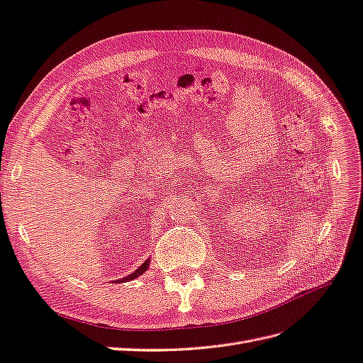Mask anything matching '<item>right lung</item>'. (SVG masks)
I'll return each mask as SVG.
<instances>
[{
  "label": "right lung",
  "instance_id": "add662e5",
  "mask_svg": "<svg viewBox=\"0 0 363 363\" xmlns=\"http://www.w3.org/2000/svg\"><path fill=\"white\" fill-rule=\"evenodd\" d=\"M149 263H150V260H146V262H144L138 269H135V271H133L132 274H129L128 277H124V278H121V279H118V281H130V279H135L137 277H140L141 274H144V272H146L147 271V267H149ZM117 283V281H116Z\"/></svg>",
  "mask_w": 363,
  "mask_h": 363
}]
</instances>
